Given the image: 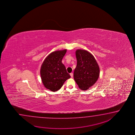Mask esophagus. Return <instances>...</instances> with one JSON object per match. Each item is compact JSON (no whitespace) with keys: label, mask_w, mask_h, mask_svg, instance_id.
Here are the masks:
<instances>
[{"label":"esophagus","mask_w":135,"mask_h":135,"mask_svg":"<svg viewBox=\"0 0 135 135\" xmlns=\"http://www.w3.org/2000/svg\"><path fill=\"white\" fill-rule=\"evenodd\" d=\"M70 75L71 77H73V73H70Z\"/></svg>","instance_id":"obj_1"}]
</instances>
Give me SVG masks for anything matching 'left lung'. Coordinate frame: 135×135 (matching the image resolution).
Here are the masks:
<instances>
[{
  "label": "left lung",
  "instance_id": "left-lung-1",
  "mask_svg": "<svg viewBox=\"0 0 135 135\" xmlns=\"http://www.w3.org/2000/svg\"><path fill=\"white\" fill-rule=\"evenodd\" d=\"M76 56L77 64L74 71L75 81L81 90H88L98 79V65L94 56L86 50H77Z\"/></svg>",
  "mask_w": 135,
  "mask_h": 135
}]
</instances>
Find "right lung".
Segmentation results:
<instances>
[{"label": "right lung", "instance_id": "obj_1", "mask_svg": "<svg viewBox=\"0 0 135 135\" xmlns=\"http://www.w3.org/2000/svg\"><path fill=\"white\" fill-rule=\"evenodd\" d=\"M66 52V49H65L51 53L41 66L40 76L43 85L52 92L60 89L65 81L70 78L62 63Z\"/></svg>", "mask_w": 135, "mask_h": 135}]
</instances>
